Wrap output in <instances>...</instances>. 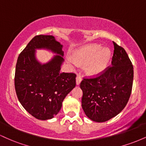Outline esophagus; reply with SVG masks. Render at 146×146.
Here are the masks:
<instances>
[{"label": "esophagus", "instance_id": "esophagus-1", "mask_svg": "<svg viewBox=\"0 0 146 146\" xmlns=\"http://www.w3.org/2000/svg\"><path fill=\"white\" fill-rule=\"evenodd\" d=\"M81 82H82V78L80 76H79V75H78V76L76 77V84L80 85V84Z\"/></svg>", "mask_w": 146, "mask_h": 146}]
</instances>
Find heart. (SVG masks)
I'll list each match as a JSON object with an SVG mask.
<instances>
[{"mask_svg":"<svg viewBox=\"0 0 146 146\" xmlns=\"http://www.w3.org/2000/svg\"><path fill=\"white\" fill-rule=\"evenodd\" d=\"M111 53L108 48H102L101 45L90 44L78 50L73 58H67V62L73 68L78 65L86 64L85 71L90 75L102 73L110 64Z\"/></svg>","mask_w":146,"mask_h":146,"instance_id":"1","label":"heart"}]
</instances>
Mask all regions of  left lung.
<instances>
[{
  "instance_id": "8db88e82",
  "label": "left lung",
  "mask_w": 146,
  "mask_h": 146,
  "mask_svg": "<svg viewBox=\"0 0 146 146\" xmlns=\"http://www.w3.org/2000/svg\"><path fill=\"white\" fill-rule=\"evenodd\" d=\"M112 66L95 78L84 79L82 106L90 119L104 122L115 117L128 103L133 82V66L125 49L114 42Z\"/></svg>"
}]
</instances>
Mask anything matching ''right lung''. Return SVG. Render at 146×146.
Instances as JSON below:
<instances>
[{"label":"right lung","instance_id":"obj_1","mask_svg":"<svg viewBox=\"0 0 146 146\" xmlns=\"http://www.w3.org/2000/svg\"><path fill=\"white\" fill-rule=\"evenodd\" d=\"M62 46L54 36L39 35L28 43L18 58L14 78L16 95L23 108L38 119L54 117L76 85L75 73L60 71L64 61ZM36 49L49 50L56 55L42 64L35 57Z\"/></svg>","mask_w":146,"mask_h":146}]
</instances>
